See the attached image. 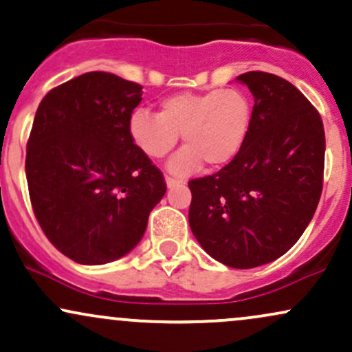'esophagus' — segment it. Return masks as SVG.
Here are the masks:
<instances>
[{"label": "esophagus", "instance_id": "1", "mask_svg": "<svg viewBox=\"0 0 352 352\" xmlns=\"http://www.w3.org/2000/svg\"><path fill=\"white\" fill-rule=\"evenodd\" d=\"M183 183H184L183 179H176V177L166 176V186H168V188H175V186H179V184H183Z\"/></svg>", "mask_w": 352, "mask_h": 352}]
</instances>
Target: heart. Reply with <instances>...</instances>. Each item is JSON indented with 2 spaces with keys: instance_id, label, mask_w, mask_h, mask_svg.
<instances>
[{
  "instance_id": "b5f03b06",
  "label": "heart",
  "mask_w": 352,
  "mask_h": 352,
  "mask_svg": "<svg viewBox=\"0 0 352 352\" xmlns=\"http://www.w3.org/2000/svg\"><path fill=\"white\" fill-rule=\"evenodd\" d=\"M254 105L242 90L214 89L164 98L158 113L136 110L128 122L131 140L148 158H163L183 133L186 146L168 161L173 175L188 176L202 163L224 168L237 158L249 138Z\"/></svg>"
}]
</instances>
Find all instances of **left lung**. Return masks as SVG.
<instances>
[{
  "instance_id": "obj_1",
  "label": "left lung",
  "mask_w": 352,
  "mask_h": 352,
  "mask_svg": "<svg viewBox=\"0 0 352 352\" xmlns=\"http://www.w3.org/2000/svg\"><path fill=\"white\" fill-rule=\"evenodd\" d=\"M237 80L254 95L249 138L232 163L189 181V226L217 262L254 268L287 254L313 219L326 143L320 113L290 82L260 70Z\"/></svg>"
}]
</instances>
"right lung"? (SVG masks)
<instances>
[{"label":"right lung","instance_id":"obj_1","mask_svg":"<svg viewBox=\"0 0 352 352\" xmlns=\"http://www.w3.org/2000/svg\"><path fill=\"white\" fill-rule=\"evenodd\" d=\"M142 89L115 74L87 72L37 107L26 150L29 197L45 237L82 265L133 250L166 192L128 131Z\"/></svg>","mask_w":352,"mask_h":352}]
</instances>
